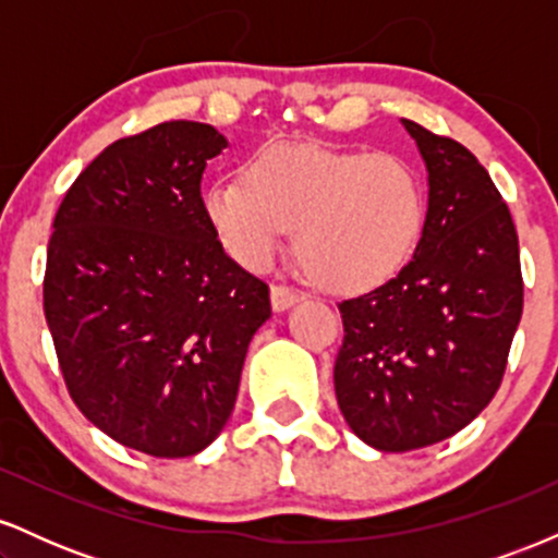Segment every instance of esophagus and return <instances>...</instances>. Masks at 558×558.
I'll list each match as a JSON object with an SVG mask.
<instances>
[{"mask_svg": "<svg viewBox=\"0 0 558 558\" xmlns=\"http://www.w3.org/2000/svg\"><path fill=\"white\" fill-rule=\"evenodd\" d=\"M299 299H301V293L293 291V288H288V286H272V291H270V301H272L275 312L288 310V306L296 304Z\"/></svg>", "mask_w": 558, "mask_h": 558, "instance_id": "1", "label": "esophagus"}]
</instances>
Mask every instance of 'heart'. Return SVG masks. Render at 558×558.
<instances>
[{
    "label": "heart",
    "instance_id": "b5f03b06",
    "mask_svg": "<svg viewBox=\"0 0 558 558\" xmlns=\"http://www.w3.org/2000/svg\"><path fill=\"white\" fill-rule=\"evenodd\" d=\"M204 215L226 252L265 270L296 228L310 270L336 291L388 283L412 259L427 217L417 168L388 151L272 144L241 178L204 191Z\"/></svg>",
    "mask_w": 558,
    "mask_h": 558
}]
</instances>
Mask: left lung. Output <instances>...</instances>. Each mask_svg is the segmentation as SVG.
<instances>
[{
  "label": "left lung",
  "mask_w": 558,
  "mask_h": 558,
  "mask_svg": "<svg viewBox=\"0 0 558 558\" xmlns=\"http://www.w3.org/2000/svg\"><path fill=\"white\" fill-rule=\"evenodd\" d=\"M427 168V217L396 278L341 301L336 399L377 451L451 438L488 407L522 317L520 239L488 170L459 141L401 120Z\"/></svg>",
  "instance_id": "1"
}]
</instances>
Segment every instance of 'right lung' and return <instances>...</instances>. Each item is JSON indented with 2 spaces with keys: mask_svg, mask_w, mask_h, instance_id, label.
<instances>
[{
  "mask_svg": "<svg viewBox=\"0 0 558 558\" xmlns=\"http://www.w3.org/2000/svg\"><path fill=\"white\" fill-rule=\"evenodd\" d=\"M226 146L194 120L114 141L54 215L44 315L70 399L149 457H194L222 433L272 312L204 215V168Z\"/></svg>",
  "mask_w": 558,
  "mask_h": 558,
  "instance_id": "add662e5",
  "label": "right lung"
}]
</instances>
